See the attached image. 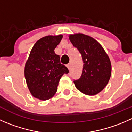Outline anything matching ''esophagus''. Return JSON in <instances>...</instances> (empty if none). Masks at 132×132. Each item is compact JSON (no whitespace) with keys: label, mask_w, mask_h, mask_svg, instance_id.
<instances>
[{"label":"esophagus","mask_w":132,"mask_h":132,"mask_svg":"<svg viewBox=\"0 0 132 132\" xmlns=\"http://www.w3.org/2000/svg\"><path fill=\"white\" fill-rule=\"evenodd\" d=\"M66 66H67V68H68V70H70V68H71V64H68L67 65H66Z\"/></svg>","instance_id":"1"}]
</instances>
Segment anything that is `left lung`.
<instances>
[{"mask_svg": "<svg viewBox=\"0 0 132 132\" xmlns=\"http://www.w3.org/2000/svg\"><path fill=\"white\" fill-rule=\"evenodd\" d=\"M69 38L83 59L82 75L73 81L76 88L87 95H95L105 88L110 79V59L102 45L91 36L78 33L71 34Z\"/></svg>", "mask_w": 132, "mask_h": 132, "instance_id": "8db88e82", "label": "left lung"}]
</instances>
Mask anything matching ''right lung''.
<instances>
[{
  "label": "right lung",
  "instance_id": "add662e5",
  "mask_svg": "<svg viewBox=\"0 0 132 132\" xmlns=\"http://www.w3.org/2000/svg\"><path fill=\"white\" fill-rule=\"evenodd\" d=\"M62 35L47 36L36 41L25 63V77L32 95L40 100L54 96L61 77L69 70L60 61L54 49Z\"/></svg>",
  "mask_w": 132,
  "mask_h": 132
}]
</instances>
